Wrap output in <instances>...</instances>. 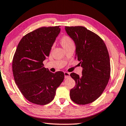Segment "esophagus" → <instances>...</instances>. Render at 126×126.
Instances as JSON below:
<instances>
[{
	"label": "esophagus",
	"instance_id": "obj_1",
	"mask_svg": "<svg viewBox=\"0 0 126 126\" xmlns=\"http://www.w3.org/2000/svg\"><path fill=\"white\" fill-rule=\"evenodd\" d=\"M64 75H65V79H67V78L70 77V73L69 72H65Z\"/></svg>",
	"mask_w": 126,
	"mask_h": 126
}]
</instances>
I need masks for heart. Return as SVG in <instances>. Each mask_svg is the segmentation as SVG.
<instances>
[{"instance_id": "obj_1", "label": "heart", "mask_w": 126, "mask_h": 126, "mask_svg": "<svg viewBox=\"0 0 126 126\" xmlns=\"http://www.w3.org/2000/svg\"><path fill=\"white\" fill-rule=\"evenodd\" d=\"M60 42H61L62 46L64 47L65 49L69 47V46L73 45V42L71 37H69V36L66 35L63 36L61 37V39H60Z\"/></svg>"}]
</instances>
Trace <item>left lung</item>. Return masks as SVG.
Instances as JSON below:
<instances>
[{
    "label": "left lung",
    "instance_id": "1",
    "mask_svg": "<svg viewBox=\"0 0 126 126\" xmlns=\"http://www.w3.org/2000/svg\"><path fill=\"white\" fill-rule=\"evenodd\" d=\"M76 45V57L82 66V75L71 73L76 86L70 90V97L79 105L94 102L100 97L110 75L109 55L103 40L97 34L81 26L65 27Z\"/></svg>",
    "mask_w": 126,
    "mask_h": 126
}]
</instances>
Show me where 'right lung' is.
<instances>
[{
    "label": "right lung",
    "mask_w": 126,
    "mask_h": 126,
    "mask_svg": "<svg viewBox=\"0 0 126 126\" xmlns=\"http://www.w3.org/2000/svg\"><path fill=\"white\" fill-rule=\"evenodd\" d=\"M60 30V26L43 27L27 33L13 57L14 80L24 97L33 104L44 105L53 101L64 79L63 72L52 73L43 63Z\"/></svg>",
    "instance_id": "add662e5"
}]
</instances>
